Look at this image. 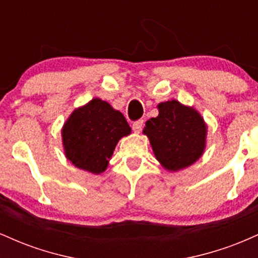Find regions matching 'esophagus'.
Returning a JSON list of instances; mask_svg holds the SVG:
<instances>
[{
    "label": "esophagus",
    "instance_id": "1",
    "mask_svg": "<svg viewBox=\"0 0 258 258\" xmlns=\"http://www.w3.org/2000/svg\"><path fill=\"white\" fill-rule=\"evenodd\" d=\"M143 126H144V121L143 120H137V121H135V122H133L132 128L136 133H139L142 131V128H143Z\"/></svg>",
    "mask_w": 258,
    "mask_h": 258
}]
</instances>
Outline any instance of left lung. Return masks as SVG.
I'll return each mask as SVG.
<instances>
[{"label": "left lung", "instance_id": "obj_1", "mask_svg": "<svg viewBox=\"0 0 258 258\" xmlns=\"http://www.w3.org/2000/svg\"><path fill=\"white\" fill-rule=\"evenodd\" d=\"M159 115L146 122L156 159L168 171H178L194 164L205 149L206 125L195 109L177 100L160 103Z\"/></svg>", "mask_w": 258, "mask_h": 258}]
</instances>
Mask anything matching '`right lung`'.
I'll return each mask as SVG.
<instances>
[{"label": "right lung", "instance_id": "1", "mask_svg": "<svg viewBox=\"0 0 258 258\" xmlns=\"http://www.w3.org/2000/svg\"><path fill=\"white\" fill-rule=\"evenodd\" d=\"M130 133L131 127L120 111L94 98L76 109L64 123L61 136L65 155L81 170L102 173L119 139Z\"/></svg>", "mask_w": 258, "mask_h": 258}]
</instances>
